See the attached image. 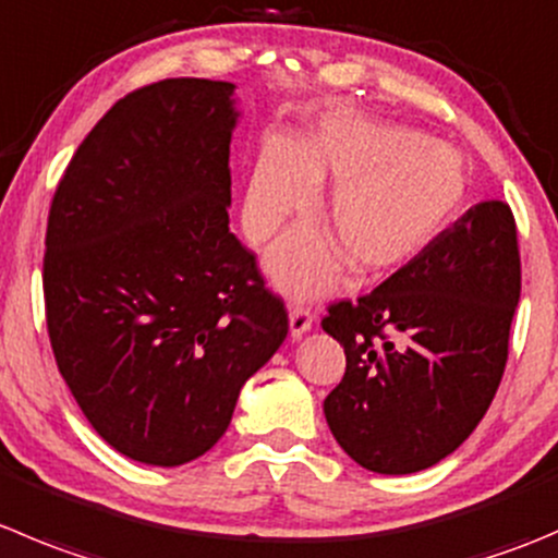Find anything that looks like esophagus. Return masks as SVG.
Returning <instances> with one entry per match:
<instances>
[{"instance_id": "obj_1", "label": "esophagus", "mask_w": 558, "mask_h": 558, "mask_svg": "<svg viewBox=\"0 0 558 558\" xmlns=\"http://www.w3.org/2000/svg\"><path fill=\"white\" fill-rule=\"evenodd\" d=\"M313 318H316V313L311 311V305H291L289 311L291 338H302V335L313 327Z\"/></svg>"}]
</instances>
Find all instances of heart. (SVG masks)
Segmentation results:
<instances>
[{
  "label": "heart",
  "instance_id": "1",
  "mask_svg": "<svg viewBox=\"0 0 558 558\" xmlns=\"http://www.w3.org/2000/svg\"><path fill=\"white\" fill-rule=\"evenodd\" d=\"M324 182H335L318 207L330 240L300 229L269 258L278 283L294 294L327 289L343 262L356 278H376L420 256L461 209L466 166L411 130L327 117L300 142L262 153L247 182V236L269 240Z\"/></svg>",
  "mask_w": 558,
  "mask_h": 558
}]
</instances>
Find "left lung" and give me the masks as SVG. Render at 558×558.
I'll return each instance as SVG.
<instances>
[{
  "instance_id": "left-lung-1",
  "label": "left lung",
  "mask_w": 558,
  "mask_h": 558,
  "mask_svg": "<svg viewBox=\"0 0 558 558\" xmlns=\"http://www.w3.org/2000/svg\"><path fill=\"white\" fill-rule=\"evenodd\" d=\"M521 253L510 204L480 202L420 256L322 318L345 351L324 398L335 441L360 466L411 474L472 436L510 354Z\"/></svg>"
}]
</instances>
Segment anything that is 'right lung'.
I'll return each mask as SVG.
<instances>
[{
  "mask_svg": "<svg viewBox=\"0 0 558 558\" xmlns=\"http://www.w3.org/2000/svg\"><path fill=\"white\" fill-rule=\"evenodd\" d=\"M234 84L166 78L113 102L48 209L53 360L92 428L149 466L226 434L289 335L283 300L229 231Z\"/></svg>",
  "mask_w": 558,
  "mask_h": 558,
  "instance_id": "obj_1",
  "label": "right lung"
}]
</instances>
